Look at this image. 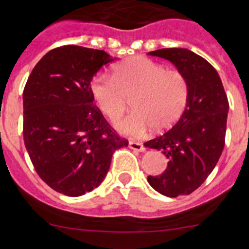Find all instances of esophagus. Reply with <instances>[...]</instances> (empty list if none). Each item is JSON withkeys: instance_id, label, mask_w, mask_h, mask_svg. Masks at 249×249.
Returning <instances> with one entry per match:
<instances>
[{"instance_id": "34e87169", "label": "esophagus", "mask_w": 249, "mask_h": 249, "mask_svg": "<svg viewBox=\"0 0 249 249\" xmlns=\"http://www.w3.org/2000/svg\"><path fill=\"white\" fill-rule=\"evenodd\" d=\"M129 147L134 151H139V152H144L145 151V146L141 142H138V141H129Z\"/></svg>"}]
</instances>
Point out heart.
<instances>
[{"instance_id":"obj_1","label":"heart","mask_w":249,"mask_h":249,"mask_svg":"<svg viewBox=\"0 0 249 249\" xmlns=\"http://www.w3.org/2000/svg\"><path fill=\"white\" fill-rule=\"evenodd\" d=\"M93 99L109 119L119 118L131 100L133 113L114 122L120 134L141 138L154 127L163 131L181 118L187 107L190 84L182 71L166 69L146 57H133L114 67L113 75L98 74L90 84Z\"/></svg>"}]
</instances>
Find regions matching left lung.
Here are the masks:
<instances>
[{
  "instance_id": "left-lung-1",
  "label": "left lung",
  "mask_w": 249,
  "mask_h": 249,
  "mask_svg": "<svg viewBox=\"0 0 249 249\" xmlns=\"http://www.w3.org/2000/svg\"><path fill=\"white\" fill-rule=\"evenodd\" d=\"M147 54L170 60L190 84L189 102L178 122L144 144L169 159L163 174L147 176V182L163 196L190 195L208 178L222 154L227 95L216 69L190 49L162 48Z\"/></svg>"
}]
</instances>
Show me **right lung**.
I'll use <instances>...</instances> for the list:
<instances>
[{
    "instance_id": "1",
    "label": "right lung",
    "mask_w": 249,
    "mask_h": 249,
    "mask_svg": "<svg viewBox=\"0 0 249 249\" xmlns=\"http://www.w3.org/2000/svg\"><path fill=\"white\" fill-rule=\"evenodd\" d=\"M118 58L63 46L36 64L23 90V140L39 178L71 197L103 182L116 149L127 146L93 105L90 82Z\"/></svg>"
}]
</instances>
